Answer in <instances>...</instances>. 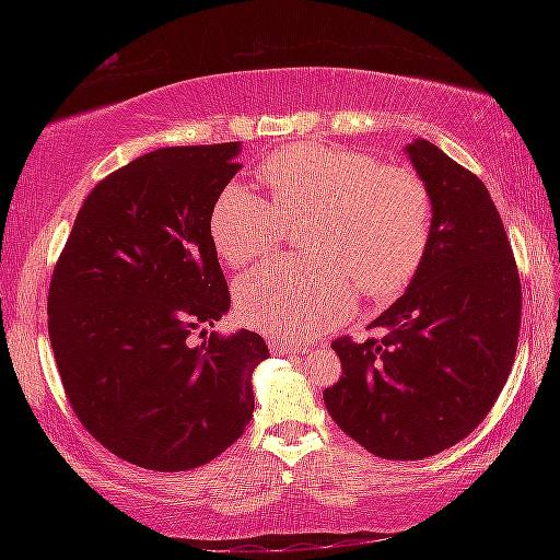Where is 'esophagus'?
<instances>
[{
    "label": "esophagus",
    "mask_w": 560,
    "mask_h": 560,
    "mask_svg": "<svg viewBox=\"0 0 560 560\" xmlns=\"http://www.w3.org/2000/svg\"><path fill=\"white\" fill-rule=\"evenodd\" d=\"M273 355H291V353H306V346L293 343V340H271L269 343Z\"/></svg>",
    "instance_id": "34e87169"
}]
</instances>
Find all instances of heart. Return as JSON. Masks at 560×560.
Listing matches in <instances>:
<instances>
[{
    "label": "heart",
    "instance_id": "heart-1",
    "mask_svg": "<svg viewBox=\"0 0 560 560\" xmlns=\"http://www.w3.org/2000/svg\"><path fill=\"white\" fill-rule=\"evenodd\" d=\"M271 205L242 185L224 187L210 212V240L230 269L269 259L287 226L306 224V261H281L236 283L244 324L271 336H306L343 318L358 291L387 299L420 269L434 230V200L410 165L363 150L293 143L259 165Z\"/></svg>",
    "mask_w": 560,
    "mask_h": 560
}]
</instances>
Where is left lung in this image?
<instances>
[{
    "label": "left lung",
    "mask_w": 560,
    "mask_h": 560,
    "mask_svg": "<svg viewBox=\"0 0 560 560\" xmlns=\"http://www.w3.org/2000/svg\"><path fill=\"white\" fill-rule=\"evenodd\" d=\"M434 200L415 279L358 343L336 338L343 375L324 402L348 438L383 459H424L485 422L514 365L521 279L497 205L438 145L407 148Z\"/></svg>",
    "instance_id": "1"
}]
</instances>
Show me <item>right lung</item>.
I'll return each instance as SVG.
<instances>
[{
    "instance_id": "right-lung-1",
    "label": "right lung",
    "mask_w": 560,
    "mask_h": 560,
    "mask_svg": "<svg viewBox=\"0 0 560 560\" xmlns=\"http://www.w3.org/2000/svg\"><path fill=\"white\" fill-rule=\"evenodd\" d=\"M236 153L179 145L132 160L91 189L56 259L46 311L66 400L136 467H202L252 420L267 343L254 330L207 334L232 303L210 212Z\"/></svg>"
}]
</instances>
